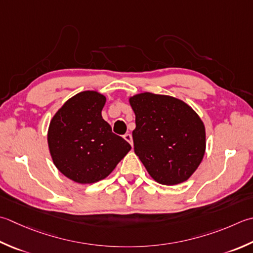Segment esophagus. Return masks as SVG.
Wrapping results in <instances>:
<instances>
[{"label":"esophagus","mask_w":253,"mask_h":253,"mask_svg":"<svg viewBox=\"0 0 253 253\" xmlns=\"http://www.w3.org/2000/svg\"><path fill=\"white\" fill-rule=\"evenodd\" d=\"M124 139H125L127 142H129L130 145L132 146V137H131L130 133H126V135L124 136Z\"/></svg>","instance_id":"obj_1"}]
</instances>
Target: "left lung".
Returning a JSON list of instances; mask_svg holds the SVG:
<instances>
[{
  "mask_svg": "<svg viewBox=\"0 0 253 253\" xmlns=\"http://www.w3.org/2000/svg\"><path fill=\"white\" fill-rule=\"evenodd\" d=\"M136 115L135 153L149 175L163 185L190 179L204 158V123L180 98L143 92L128 98Z\"/></svg>",
  "mask_w": 253,
  "mask_h": 253,
  "instance_id": "8db88e82",
  "label": "left lung"
}]
</instances>
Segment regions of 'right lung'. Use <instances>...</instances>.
I'll return each mask as SVG.
<instances>
[{"label":"right lung","mask_w":253,"mask_h":253,"mask_svg":"<svg viewBox=\"0 0 253 253\" xmlns=\"http://www.w3.org/2000/svg\"><path fill=\"white\" fill-rule=\"evenodd\" d=\"M106 96L97 91L76 94L49 124L47 140L53 165L80 184L105 179L131 147L103 120Z\"/></svg>","instance_id":"right-lung-1"}]
</instances>
